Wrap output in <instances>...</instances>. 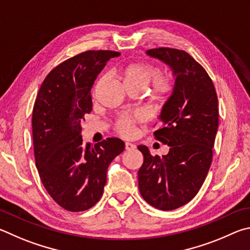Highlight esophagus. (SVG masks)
<instances>
[{
  "label": "esophagus",
  "instance_id": "esophagus-1",
  "mask_svg": "<svg viewBox=\"0 0 250 250\" xmlns=\"http://www.w3.org/2000/svg\"><path fill=\"white\" fill-rule=\"evenodd\" d=\"M135 148H136V146H135L134 144H132V143H125V149L126 150H133V149H135Z\"/></svg>",
  "mask_w": 250,
  "mask_h": 250
}]
</instances>
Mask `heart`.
Segmentation results:
<instances>
[{
  "label": "heart",
  "mask_w": 250,
  "mask_h": 250,
  "mask_svg": "<svg viewBox=\"0 0 250 250\" xmlns=\"http://www.w3.org/2000/svg\"><path fill=\"white\" fill-rule=\"evenodd\" d=\"M120 76L127 89L145 90L148 84L159 76V71L149 64L143 62H130L120 69ZM105 79V76L100 79L96 87ZM156 79V78H155ZM168 82L163 78H157L155 81V91L157 93H164L168 90ZM145 120V115L138 112L135 114H123L117 122V129L124 136H132L135 133L136 123Z\"/></svg>",
  "instance_id": "obj_1"
}]
</instances>
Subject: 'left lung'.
Segmentation results:
<instances>
[{"instance_id":"8db88e82","label":"left lung","mask_w":250,"mask_h":250,"mask_svg":"<svg viewBox=\"0 0 250 250\" xmlns=\"http://www.w3.org/2000/svg\"><path fill=\"white\" fill-rule=\"evenodd\" d=\"M146 55L171 69L174 84L154 133L169 152L154 157L148 147H137L144 155L138 187L147 203L171 211L190 202L208 176L218 128L217 95L208 72L188 52L156 48Z\"/></svg>"}]
</instances>
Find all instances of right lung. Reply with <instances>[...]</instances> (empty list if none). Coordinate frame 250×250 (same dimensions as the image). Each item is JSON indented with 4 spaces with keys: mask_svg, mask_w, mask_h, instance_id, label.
Listing matches in <instances>:
<instances>
[{
    "mask_svg": "<svg viewBox=\"0 0 250 250\" xmlns=\"http://www.w3.org/2000/svg\"><path fill=\"white\" fill-rule=\"evenodd\" d=\"M111 50H89L72 57L48 73L33 108L34 154L48 193L71 212L99 202L109 164L125 149L118 138L92 146L81 136V122L92 111L91 90Z\"/></svg>",
    "mask_w": 250,
    "mask_h": 250,
    "instance_id": "obj_1",
    "label": "right lung"
}]
</instances>
